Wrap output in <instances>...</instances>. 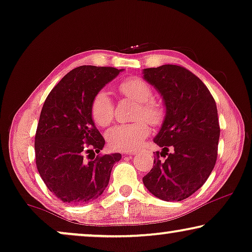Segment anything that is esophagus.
Wrapping results in <instances>:
<instances>
[{"instance_id": "esophagus-1", "label": "esophagus", "mask_w": 252, "mask_h": 252, "mask_svg": "<svg viewBox=\"0 0 252 252\" xmlns=\"http://www.w3.org/2000/svg\"><path fill=\"white\" fill-rule=\"evenodd\" d=\"M126 154H127V155H134V154H137V152H136V151H134V152H133V151H132V152L130 151V152H126Z\"/></svg>"}]
</instances>
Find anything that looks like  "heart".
<instances>
[{
	"label": "heart",
	"instance_id": "1",
	"mask_svg": "<svg viewBox=\"0 0 252 252\" xmlns=\"http://www.w3.org/2000/svg\"><path fill=\"white\" fill-rule=\"evenodd\" d=\"M123 95L139 102L136 119H145L153 126H160L164 120V108L153 100L154 92L151 84L138 76L129 77L119 84ZM90 114L95 125L105 127L114 119V104L108 92L99 90L94 94L90 104ZM150 134V126L144 120L127 125H118L107 132L109 146L119 151H131L137 148Z\"/></svg>",
	"mask_w": 252,
	"mask_h": 252
}]
</instances>
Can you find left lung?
Listing matches in <instances>:
<instances>
[{"label":"left lung","instance_id":"obj_1","mask_svg":"<svg viewBox=\"0 0 252 252\" xmlns=\"http://www.w3.org/2000/svg\"><path fill=\"white\" fill-rule=\"evenodd\" d=\"M143 73L166 109L154 138L162 152H155L144 185L163 201L185 200L207 182L217 161L220 127L216 101L205 84L183 66L162 65Z\"/></svg>","mask_w":252,"mask_h":252}]
</instances>
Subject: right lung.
<instances>
[{"instance_id":"obj_1","label":"right lung","mask_w":252,"mask_h":252,"mask_svg":"<svg viewBox=\"0 0 252 252\" xmlns=\"http://www.w3.org/2000/svg\"><path fill=\"white\" fill-rule=\"evenodd\" d=\"M121 70L76 67L45 99L35 134V162L45 186L63 202L84 204L100 196L113 164L121 160L120 153L83 160L84 154L99 153L105 145L90 114L92 98Z\"/></svg>"}]
</instances>
